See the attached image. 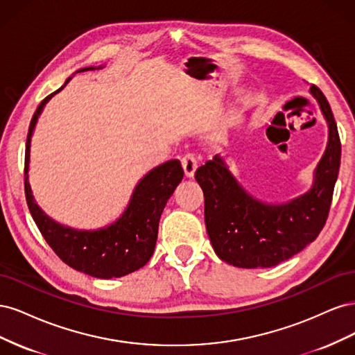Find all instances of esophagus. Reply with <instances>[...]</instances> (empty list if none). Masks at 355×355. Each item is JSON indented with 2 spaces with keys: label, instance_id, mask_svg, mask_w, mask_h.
<instances>
[{
  "label": "esophagus",
  "instance_id": "esophagus-1",
  "mask_svg": "<svg viewBox=\"0 0 355 355\" xmlns=\"http://www.w3.org/2000/svg\"><path fill=\"white\" fill-rule=\"evenodd\" d=\"M182 168H184V173L187 178H194L196 170H197L196 157L192 154H187L184 158H182Z\"/></svg>",
  "mask_w": 355,
  "mask_h": 355
}]
</instances>
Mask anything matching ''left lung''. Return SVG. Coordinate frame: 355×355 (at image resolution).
I'll return each instance as SVG.
<instances>
[{"label":"left lung","instance_id":"1","mask_svg":"<svg viewBox=\"0 0 355 355\" xmlns=\"http://www.w3.org/2000/svg\"><path fill=\"white\" fill-rule=\"evenodd\" d=\"M317 101L329 127L326 151L305 194L284 202H266L247 192L220 155L197 168L204 194V220L213 250L239 268H270L304 250L323 230L340 166V141L326 96L315 85Z\"/></svg>","mask_w":355,"mask_h":355}]
</instances>
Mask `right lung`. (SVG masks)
I'll return each mask as SVG.
<instances>
[{
    "instance_id": "obj_1",
    "label": "right lung",
    "mask_w": 355,
    "mask_h": 355,
    "mask_svg": "<svg viewBox=\"0 0 355 355\" xmlns=\"http://www.w3.org/2000/svg\"><path fill=\"white\" fill-rule=\"evenodd\" d=\"M99 68L89 67L77 72ZM69 80L71 77L59 90L49 94L40 103L31 120L25 151L26 202L42 237L67 265L96 278L123 277L137 271L151 259L157 243L161 213L184 178V170L179 159H170L149 170L137 182L121 216L103 228L75 230L47 216L37 204L29 184L31 139L46 103L65 87Z\"/></svg>"
}]
</instances>
